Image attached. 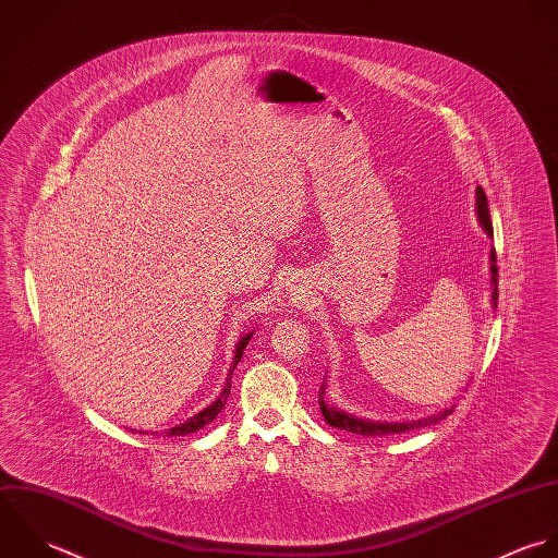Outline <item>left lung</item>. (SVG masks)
<instances>
[{
    "mask_svg": "<svg viewBox=\"0 0 558 558\" xmlns=\"http://www.w3.org/2000/svg\"><path fill=\"white\" fill-rule=\"evenodd\" d=\"M476 209H478V218L485 227V231L492 235L494 229H492V216H489V205H487V196L483 192V187H476ZM492 281L494 286L498 283V266H496V248L492 251ZM496 299H498V290L494 288V305H496ZM318 402H320V411L325 415V420L329 422V426L333 428H342V430H349V433H357V435H364V437H380V435H393V433H407V430H413V428H424V426H430V424H437L439 420L448 417L452 411H454V404L439 411V413H433L428 417H422V420H413V422H393V424H387V422H371V420H360L355 415H349L344 411H338L333 407H327L325 400H323V391L318 393Z\"/></svg>",
    "mask_w": 558,
    "mask_h": 558,
    "instance_id": "8db88e82",
    "label": "left lung"
}]
</instances>
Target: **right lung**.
Returning <instances> with one entry per match:
<instances>
[{
	"label": "right lung",
	"instance_id": "right-lung-1",
	"mask_svg": "<svg viewBox=\"0 0 558 558\" xmlns=\"http://www.w3.org/2000/svg\"><path fill=\"white\" fill-rule=\"evenodd\" d=\"M251 336L253 333H248V336H244L242 340H240V344H238V349H235V360H233V366H231V372L233 368L238 366V362H240V357H242V351L246 349V344H248V340H251ZM229 389H231V385L227 383V387L222 389V393H220V398H216L207 409H203L201 413H196L194 417H190L186 420L184 424H180V426H173V428H169V430H165L167 435H187V433H196L198 428H203L205 424H209L220 411H222V404H225V398L229 396Z\"/></svg>",
	"mask_w": 558,
	"mask_h": 558
}]
</instances>
